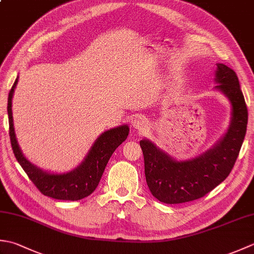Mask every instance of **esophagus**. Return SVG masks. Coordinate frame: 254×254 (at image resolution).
I'll list each match as a JSON object with an SVG mask.
<instances>
[{"instance_id": "1", "label": "esophagus", "mask_w": 254, "mask_h": 254, "mask_svg": "<svg viewBox=\"0 0 254 254\" xmlns=\"http://www.w3.org/2000/svg\"><path fill=\"white\" fill-rule=\"evenodd\" d=\"M133 126L135 128H137V130H144V128L147 127L146 119H145L143 116L135 117V119H134L133 121Z\"/></svg>"}]
</instances>
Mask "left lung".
Here are the masks:
<instances>
[{"instance_id": "left-lung-1", "label": "left lung", "mask_w": 254, "mask_h": 254, "mask_svg": "<svg viewBox=\"0 0 254 254\" xmlns=\"http://www.w3.org/2000/svg\"><path fill=\"white\" fill-rule=\"evenodd\" d=\"M216 82V88L231 102L233 117L228 132L212 149L191 160L177 161L149 141L139 142L147 186L160 202L179 204L201 198L222 183L234 168L246 135L248 109L234 69L218 63Z\"/></svg>"}]
</instances>
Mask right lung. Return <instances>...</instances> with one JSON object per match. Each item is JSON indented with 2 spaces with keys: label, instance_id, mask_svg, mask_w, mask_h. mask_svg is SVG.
<instances>
[{
  "label": "right lung",
  "instance_id": "1",
  "mask_svg": "<svg viewBox=\"0 0 254 254\" xmlns=\"http://www.w3.org/2000/svg\"><path fill=\"white\" fill-rule=\"evenodd\" d=\"M17 80L18 79L16 78L13 87L9 90L7 113L10 145H12L13 153L21 168L44 195L56 199H64V201H78V199L90 195L98 186L111 155L119 145H121L127 139L128 135V127L121 126L102 133L97 138L82 165L75 170L62 175L48 174V172L37 168L24 157L17 141H16L13 127L12 98Z\"/></svg>",
  "mask_w": 254,
  "mask_h": 254
}]
</instances>
